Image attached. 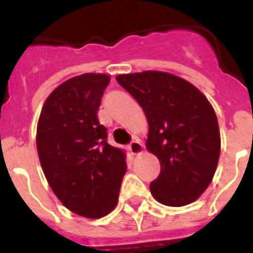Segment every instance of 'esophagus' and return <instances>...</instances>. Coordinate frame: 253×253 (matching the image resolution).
I'll list each match as a JSON object with an SVG mask.
<instances>
[{"label": "esophagus", "mask_w": 253, "mask_h": 253, "mask_svg": "<svg viewBox=\"0 0 253 253\" xmlns=\"http://www.w3.org/2000/svg\"><path fill=\"white\" fill-rule=\"evenodd\" d=\"M128 149H129V151H130V153H133V154L140 153V152L143 151L142 143H140V140L138 139V138H134V139L131 140L130 143H129Z\"/></svg>", "instance_id": "1"}]
</instances>
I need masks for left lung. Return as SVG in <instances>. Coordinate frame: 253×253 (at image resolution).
Wrapping results in <instances>:
<instances>
[{
    "label": "left lung",
    "mask_w": 253,
    "mask_h": 253,
    "mask_svg": "<svg viewBox=\"0 0 253 253\" xmlns=\"http://www.w3.org/2000/svg\"><path fill=\"white\" fill-rule=\"evenodd\" d=\"M143 109L149 125L147 148L161 172L149 185L167 207L195 202L213 180L220 134L213 107L195 86L177 76L147 71L116 77Z\"/></svg>",
    "instance_id": "obj_1"
}]
</instances>
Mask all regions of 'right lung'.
Listing matches in <instances>:
<instances>
[{
	"label": "right lung",
	"mask_w": 253,
	"mask_h": 253,
	"mask_svg": "<svg viewBox=\"0 0 253 253\" xmlns=\"http://www.w3.org/2000/svg\"><path fill=\"white\" fill-rule=\"evenodd\" d=\"M110 77L84 73L58 86L40 113L37 147L49 186L64 207L97 219L118 204L125 154L97 119Z\"/></svg>",
	"instance_id": "1"
}]
</instances>
